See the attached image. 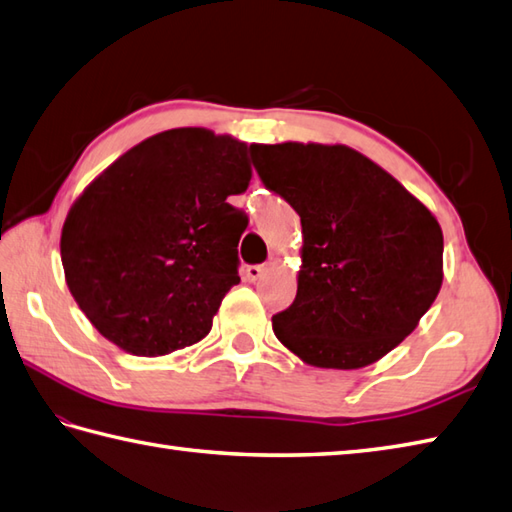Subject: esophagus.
<instances>
[{"label":"esophagus","mask_w":512,"mask_h":512,"mask_svg":"<svg viewBox=\"0 0 512 512\" xmlns=\"http://www.w3.org/2000/svg\"><path fill=\"white\" fill-rule=\"evenodd\" d=\"M268 270V264H253V266H246V277L248 281H257L262 279V275Z\"/></svg>","instance_id":"34e87169"}]
</instances>
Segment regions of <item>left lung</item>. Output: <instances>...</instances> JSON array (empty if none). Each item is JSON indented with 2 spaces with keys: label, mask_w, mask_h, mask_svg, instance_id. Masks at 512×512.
<instances>
[{
  "label": "left lung",
  "mask_w": 512,
  "mask_h": 512,
  "mask_svg": "<svg viewBox=\"0 0 512 512\" xmlns=\"http://www.w3.org/2000/svg\"><path fill=\"white\" fill-rule=\"evenodd\" d=\"M268 191L301 217L297 297L273 317L301 361L358 369L416 330L442 286V228L376 162L345 145H250Z\"/></svg>",
  "instance_id": "1"
}]
</instances>
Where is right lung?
Returning <instances> with one entry per match:
<instances>
[{
  "instance_id": "add662e5",
  "label": "right lung",
  "mask_w": 512,
  "mask_h": 512,
  "mask_svg": "<svg viewBox=\"0 0 512 512\" xmlns=\"http://www.w3.org/2000/svg\"><path fill=\"white\" fill-rule=\"evenodd\" d=\"M246 143L202 127L151 136L107 167L65 217L61 262L85 317L136 356L198 343L239 284Z\"/></svg>"
}]
</instances>
